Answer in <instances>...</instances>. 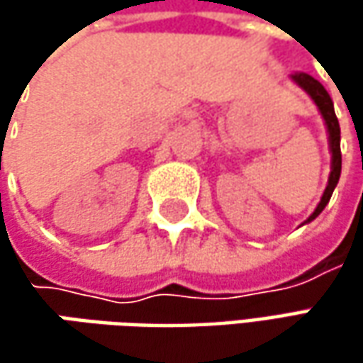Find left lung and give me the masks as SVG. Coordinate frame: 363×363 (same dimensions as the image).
I'll return each mask as SVG.
<instances>
[{"label": "left lung", "instance_id": "obj_1", "mask_svg": "<svg viewBox=\"0 0 363 363\" xmlns=\"http://www.w3.org/2000/svg\"><path fill=\"white\" fill-rule=\"evenodd\" d=\"M291 80H293L299 89H303V91L307 92V94L311 96V101L317 105V108H319L321 117H323V121H325L329 153H331V172H329V179H328V186H325V191H323V196H321V200H319V203H317V208H315L313 214L303 222V224H309L311 220H315V218L323 212V208L329 203V200H331V194H333V189H335L337 182H340V175H342V149H340L342 135H340V121H337V117H335L333 101H331L329 92L323 89V84H321L319 80H315L313 77L305 74V72H293V74H291Z\"/></svg>", "mask_w": 363, "mask_h": 363}]
</instances>
